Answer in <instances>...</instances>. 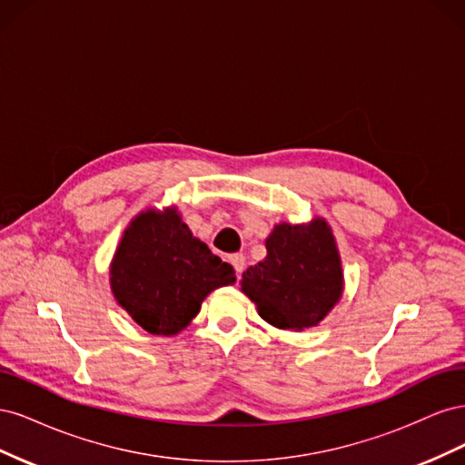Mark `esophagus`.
<instances>
[{
  "label": "esophagus",
  "instance_id": "1",
  "mask_svg": "<svg viewBox=\"0 0 465 465\" xmlns=\"http://www.w3.org/2000/svg\"><path fill=\"white\" fill-rule=\"evenodd\" d=\"M231 263H232V267H234V272H236L238 275H242L244 265H246L244 254H232V256H231Z\"/></svg>",
  "mask_w": 465,
  "mask_h": 465
}]
</instances>
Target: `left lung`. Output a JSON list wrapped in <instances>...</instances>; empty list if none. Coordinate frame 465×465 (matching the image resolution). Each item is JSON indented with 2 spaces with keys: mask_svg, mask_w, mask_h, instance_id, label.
Returning <instances> with one entry per match:
<instances>
[{
  "mask_svg": "<svg viewBox=\"0 0 465 465\" xmlns=\"http://www.w3.org/2000/svg\"><path fill=\"white\" fill-rule=\"evenodd\" d=\"M267 256L242 273L241 291L258 314L279 330L318 326L340 302L341 256L326 219L277 223L265 238Z\"/></svg>",
  "mask_w": 465,
  "mask_h": 465,
  "instance_id": "1",
  "label": "left lung"
}]
</instances>
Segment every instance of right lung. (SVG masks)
Returning <instances> with one entry per match:
<instances>
[{
	"instance_id": "add662e5",
	"label": "right lung",
	"mask_w": 465,
	"mask_h": 465,
	"mask_svg": "<svg viewBox=\"0 0 465 465\" xmlns=\"http://www.w3.org/2000/svg\"><path fill=\"white\" fill-rule=\"evenodd\" d=\"M110 291L153 335H178L211 291L236 281L232 265L195 238L176 205L149 207L125 227L110 262Z\"/></svg>"
}]
</instances>
